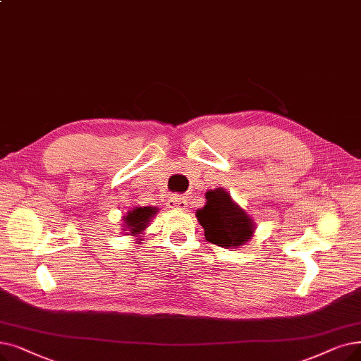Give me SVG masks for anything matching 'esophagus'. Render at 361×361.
Masks as SVG:
<instances>
[{
  "instance_id": "esophagus-1",
  "label": "esophagus",
  "mask_w": 361,
  "mask_h": 361,
  "mask_svg": "<svg viewBox=\"0 0 361 361\" xmlns=\"http://www.w3.org/2000/svg\"><path fill=\"white\" fill-rule=\"evenodd\" d=\"M166 205H168V208H172V209H185V207H187V199H185L184 196L174 195V196L169 197Z\"/></svg>"
}]
</instances>
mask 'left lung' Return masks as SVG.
Segmentation results:
<instances>
[{
    "label": "left lung",
    "instance_id": "left-lung-1",
    "mask_svg": "<svg viewBox=\"0 0 361 361\" xmlns=\"http://www.w3.org/2000/svg\"><path fill=\"white\" fill-rule=\"evenodd\" d=\"M205 197V207L196 211V216L208 242L228 249L239 247L254 236L252 218L233 202L223 187L207 192Z\"/></svg>",
    "mask_w": 361,
    "mask_h": 361
}]
</instances>
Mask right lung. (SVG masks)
I'll use <instances>...</instances> for the list:
<instances>
[{"label":"right lung","mask_w":361,"mask_h":361,"mask_svg":"<svg viewBox=\"0 0 361 361\" xmlns=\"http://www.w3.org/2000/svg\"><path fill=\"white\" fill-rule=\"evenodd\" d=\"M158 214V208L153 207H135L131 211L127 212V215H123V226L125 231H128L133 236H137V234L143 233V230L147 227L150 223V219Z\"/></svg>","instance_id":"right-lung-1"}]
</instances>
